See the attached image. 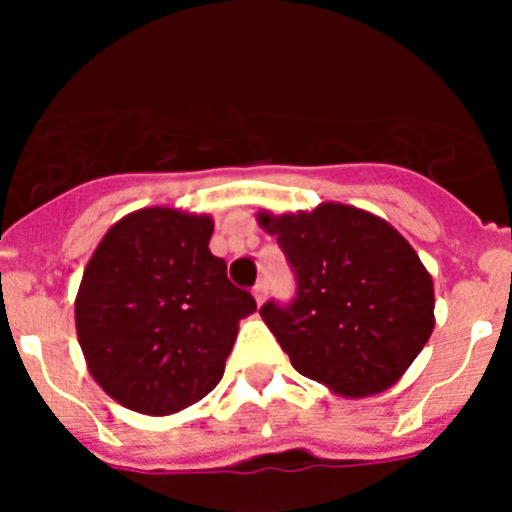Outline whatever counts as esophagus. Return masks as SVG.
<instances>
[{"mask_svg": "<svg viewBox=\"0 0 512 512\" xmlns=\"http://www.w3.org/2000/svg\"><path fill=\"white\" fill-rule=\"evenodd\" d=\"M252 294H255L257 304H262V302H265V297H267V282H265V280H260V282H257L255 289H252Z\"/></svg>", "mask_w": 512, "mask_h": 512, "instance_id": "esophagus-1", "label": "esophagus"}]
</instances>
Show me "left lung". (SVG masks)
<instances>
[{"mask_svg": "<svg viewBox=\"0 0 512 512\" xmlns=\"http://www.w3.org/2000/svg\"><path fill=\"white\" fill-rule=\"evenodd\" d=\"M257 223L297 277L292 302L260 309L294 369L352 399L394 386L433 332V280L414 247L342 203Z\"/></svg>", "mask_w": 512, "mask_h": 512, "instance_id": "left-lung-1", "label": "left lung"}]
</instances>
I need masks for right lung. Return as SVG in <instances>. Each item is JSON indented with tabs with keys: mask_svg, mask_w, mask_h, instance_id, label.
<instances>
[{
	"mask_svg": "<svg viewBox=\"0 0 512 512\" xmlns=\"http://www.w3.org/2000/svg\"><path fill=\"white\" fill-rule=\"evenodd\" d=\"M210 237V215L156 205L118 220L86 265L76 334L96 384L126 409L175 414L223 379L257 304L227 280Z\"/></svg>",
	"mask_w": 512,
	"mask_h": 512,
	"instance_id": "1",
	"label": "right lung"
}]
</instances>
